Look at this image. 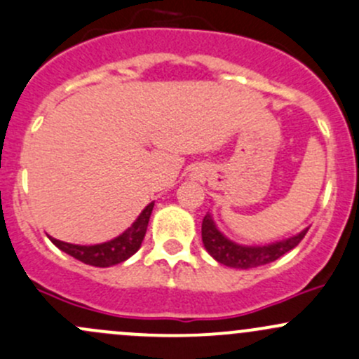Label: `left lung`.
Wrapping results in <instances>:
<instances>
[{
  "instance_id": "1",
  "label": "left lung",
  "mask_w": 359,
  "mask_h": 359,
  "mask_svg": "<svg viewBox=\"0 0 359 359\" xmlns=\"http://www.w3.org/2000/svg\"><path fill=\"white\" fill-rule=\"evenodd\" d=\"M306 232L308 229L297 233V236L289 237V239L280 241V243L269 244V246H241V244H236L233 241L227 239L218 230L210 213L205 215L201 225L203 244H205L206 251L222 265L241 270L255 269V266L275 262L280 256H284L285 252H289L290 249L296 248L303 241V237L306 236Z\"/></svg>"
}]
</instances>
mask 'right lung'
<instances>
[{"mask_svg": "<svg viewBox=\"0 0 359 359\" xmlns=\"http://www.w3.org/2000/svg\"><path fill=\"white\" fill-rule=\"evenodd\" d=\"M153 206L154 203H149V205L142 210V213L139 215L137 220H135L126 232L120 233L115 239L108 241V243L94 244V246H79V244L63 243V241L53 239V237H50V239L56 248L65 251L67 255L74 256L79 262L86 263V265L100 266V269L118 265V263L129 259L130 256L141 248L142 239H144L146 236V230H148V222L151 217V211H153Z\"/></svg>", "mask_w": 359, "mask_h": 359, "instance_id": "obj_1", "label": "right lung"}]
</instances>
